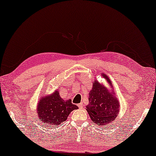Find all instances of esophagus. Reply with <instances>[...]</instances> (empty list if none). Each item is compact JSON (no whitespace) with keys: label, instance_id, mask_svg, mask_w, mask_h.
I'll list each match as a JSON object with an SVG mask.
<instances>
[{"label":"esophagus","instance_id":"34e87169","mask_svg":"<svg viewBox=\"0 0 156 156\" xmlns=\"http://www.w3.org/2000/svg\"><path fill=\"white\" fill-rule=\"evenodd\" d=\"M78 106L80 108H83V107H84V104H83L82 103H80L78 104Z\"/></svg>","mask_w":156,"mask_h":156}]
</instances>
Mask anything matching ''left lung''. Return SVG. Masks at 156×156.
<instances>
[{
    "label": "left lung",
    "mask_w": 156,
    "mask_h": 156,
    "mask_svg": "<svg viewBox=\"0 0 156 156\" xmlns=\"http://www.w3.org/2000/svg\"><path fill=\"white\" fill-rule=\"evenodd\" d=\"M101 76L105 79L110 89L95 80L89 93V104L86 110L91 121L102 126L114 121L120 111V103L114 92L112 81L106 74L101 73Z\"/></svg>",
    "instance_id": "8db88e82"
}]
</instances>
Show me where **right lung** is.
I'll return each mask as SVG.
<instances>
[{
  "instance_id": "right-lung-1",
  "label": "right lung",
  "mask_w": 156,
  "mask_h": 156,
  "mask_svg": "<svg viewBox=\"0 0 156 156\" xmlns=\"http://www.w3.org/2000/svg\"><path fill=\"white\" fill-rule=\"evenodd\" d=\"M78 106L72 103L71 99L64 100L56 89L51 94L42 95L37 104V118L43 126H57L66 121L70 113Z\"/></svg>"
}]
</instances>
